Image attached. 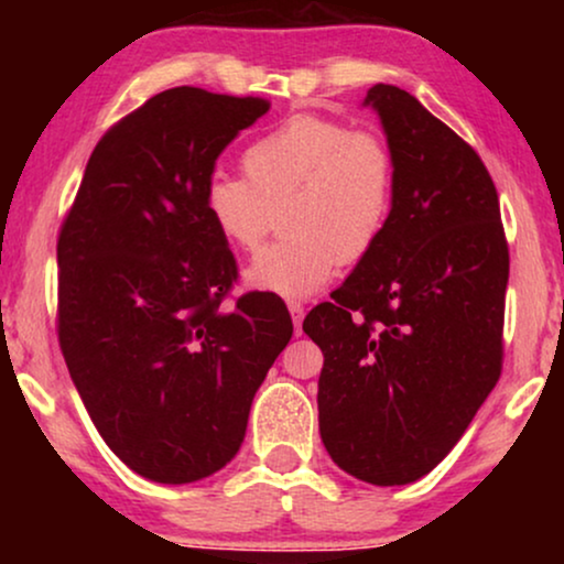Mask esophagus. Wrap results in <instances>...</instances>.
Instances as JSON below:
<instances>
[{
	"instance_id": "obj_1",
	"label": "esophagus",
	"mask_w": 564,
	"mask_h": 564,
	"mask_svg": "<svg viewBox=\"0 0 564 564\" xmlns=\"http://www.w3.org/2000/svg\"><path fill=\"white\" fill-rule=\"evenodd\" d=\"M290 315H292V323H295V334L300 336V326H303V315H305V307L300 303H290Z\"/></svg>"
}]
</instances>
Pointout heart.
<instances>
[{
	"instance_id": "b5f03b06",
	"label": "heart",
	"mask_w": 564,
	"mask_h": 564,
	"mask_svg": "<svg viewBox=\"0 0 564 564\" xmlns=\"http://www.w3.org/2000/svg\"><path fill=\"white\" fill-rule=\"evenodd\" d=\"M243 172L249 180L213 174L203 197L207 220L230 249H257L269 205L290 199V238L243 269L251 290L297 303L326 288L344 259L365 257L380 241L395 182L380 135L297 115L246 149Z\"/></svg>"
}]
</instances>
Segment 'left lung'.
<instances>
[{
    "mask_svg": "<svg viewBox=\"0 0 564 564\" xmlns=\"http://www.w3.org/2000/svg\"><path fill=\"white\" fill-rule=\"evenodd\" d=\"M365 107L392 156L384 230L303 330L321 346L318 426L330 459L372 485L429 475L496 388L508 243L480 156L413 95Z\"/></svg>",
    "mask_w": 564,
    "mask_h": 564,
    "instance_id": "left-lung-1",
    "label": "left lung"
}]
</instances>
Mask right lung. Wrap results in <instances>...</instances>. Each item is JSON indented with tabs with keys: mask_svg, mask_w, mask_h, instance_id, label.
Masks as SVG:
<instances>
[{
	"mask_svg": "<svg viewBox=\"0 0 564 564\" xmlns=\"http://www.w3.org/2000/svg\"><path fill=\"white\" fill-rule=\"evenodd\" d=\"M259 97L174 87L91 151L58 236V341L105 444L145 480L210 477L241 449L253 395L292 338L284 303L226 311L236 259L205 187Z\"/></svg>",
	"mask_w": 564,
	"mask_h": 564,
	"instance_id": "add662e5",
	"label": "right lung"
}]
</instances>
